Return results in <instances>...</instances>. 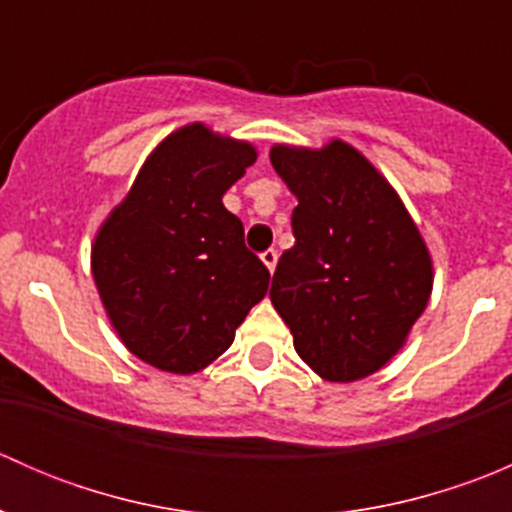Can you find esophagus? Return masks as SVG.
Returning a JSON list of instances; mask_svg holds the SVG:
<instances>
[{
	"mask_svg": "<svg viewBox=\"0 0 512 512\" xmlns=\"http://www.w3.org/2000/svg\"><path fill=\"white\" fill-rule=\"evenodd\" d=\"M260 260L265 262V267H267V270H270V272H275V267H277V250H272V247H270V250H265V252H262V255H260Z\"/></svg>",
	"mask_w": 512,
	"mask_h": 512,
	"instance_id": "34e87169",
	"label": "esophagus"
}]
</instances>
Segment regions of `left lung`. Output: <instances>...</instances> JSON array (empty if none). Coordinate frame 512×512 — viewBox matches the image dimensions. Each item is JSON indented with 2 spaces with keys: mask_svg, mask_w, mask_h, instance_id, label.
<instances>
[{
  "mask_svg": "<svg viewBox=\"0 0 512 512\" xmlns=\"http://www.w3.org/2000/svg\"><path fill=\"white\" fill-rule=\"evenodd\" d=\"M297 208L270 299L314 374L359 381L399 354L433 289L421 232L389 180L347 141L270 151Z\"/></svg>",
  "mask_w": 512,
  "mask_h": 512,
  "instance_id": "8db88e82",
  "label": "left lung"
}]
</instances>
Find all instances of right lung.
Masks as SVG:
<instances>
[{
    "mask_svg": "<svg viewBox=\"0 0 512 512\" xmlns=\"http://www.w3.org/2000/svg\"><path fill=\"white\" fill-rule=\"evenodd\" d=\"M255 160L252 143L188 123L153 148L98 227L91 272L108 322L160 371L213 364L267 294L270 272L223 205Z\"/></svg>",
    "mask_w": 512,
    "mask_h": 512,
    "instance_id": "obj_1",
    "label": "right lung"
}]
</instances>
